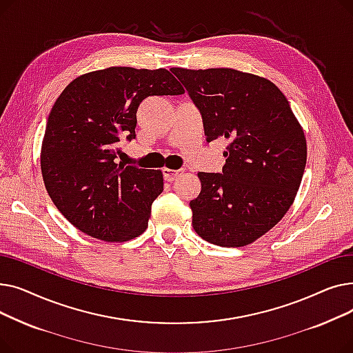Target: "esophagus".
<instances>
[{
  "mask_svg": "<svg viewBox=\"0 0 353 353\" xmlns=\"http://www.w3.org/2000/svg\"><path fill=\"white\" fill-rule=\"evenodd\" d=\"M179 174H180V170H172V169H167V167H164L163 169V177L165 181L176 180Z\"/></svg>",
  "mask_w": 353,
  "mask_h": 353,
  "instance_id": "esophagus-1",
  "label": "esophagus"
}]
</instances>
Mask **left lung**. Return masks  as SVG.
<instances>
[{
  "label": "left lung",
  "instance_id": "obj_1",
  "mask_svg": "<svg viewBox=\"0 0 353 353\" xmlns=\"http://www.w3.org/2000/svg\"><path fill=\"white\" fill-rule=\"evenodd\" d=\"M199 108L208 143H230L221 173H203L190 201L193 229L206 242L246 246L277 225L306 165V139L283 92L232 68H170Z\"/></svg>",
  "mask_w": 353,
  "mask_h": 353
}]
</instances>
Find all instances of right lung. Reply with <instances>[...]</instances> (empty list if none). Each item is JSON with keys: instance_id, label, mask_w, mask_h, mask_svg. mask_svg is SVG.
Returning a JSON list of instances; mask_svg holds the SVG:
<instances>
[{"instance_id": "1", "label": "right lung", "mask_w": 353, "mask_h": 353, "mask_svg": "<svg viewBox=\"0 0 353 353\" xmlns=\"http://www.w3.org/2000/svg\"><path fill=\"white\" fill-rule=\"evenodd\" d=\"M183 92L170 71L132 67L87 72L64 88L48 116L41 173L72 226L105 242H125L147 229L163 174L119 163V145L136 139L145 97Z\"/></svg>"}]
</instances>
